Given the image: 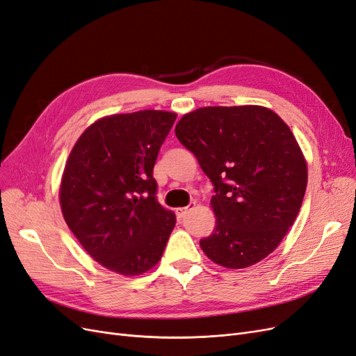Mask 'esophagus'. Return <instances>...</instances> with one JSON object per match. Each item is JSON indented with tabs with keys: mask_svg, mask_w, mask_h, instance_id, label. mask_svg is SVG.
Returning a JSON list of instances; mask_svg holds the SVG:
<instances>
[{
	"mask_svg": "<svg viewBox=\"0 0 356 356\" xmlns=\"http://www.w3.org/2000/svg\"><path fill=\"white\" fill-rule=\"evenodd\" d=\"M196 207V202L195 200H191L190 203H188V207H186V208H178L177 209V215L179 218H184L186 217V213L190 211V209H193Z\"/></svg>",
	"mask_w": 356,
	"mask_h": 356,
	"instance_id": "esophagus-1",
	"label": "esophagus"
}]
</instances>
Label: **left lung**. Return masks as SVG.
Listing matches in <instances>:
<instances>
[{
    "label": "left lung",
    "instance_id": "left-lung-1",
    "mask_svg": "<svg viewBox=\"0 0 356 356\" xmlns=\"http://www.w3.org/2000/svg\"><path fill=\"white\" fill-rule=\"evenodd\" d=\"M213 184L215 229L200 239L213 263L245 268L261 261L294 224L307 165L285 122L258 105L204 106L175 126Z\"/></svg>",
    "mask_w": 356,
    "mask_h": 356
}]
</instances>
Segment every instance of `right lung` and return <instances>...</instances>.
Masks as SVG:
<instances>
[{
    "label": "right lung",
    "mask_w": 356,
    "mask_h": 356,
    "mask_svg": "<svg viewBox=\"0 0 356 356\" xmlns=\"http://www.w3.org/2000/svg\"><path fill=\"white\" fill-rule=\"evenodd\" d=\"M175 118L156 110L104 117L83 132L63 170V218L93 260L118 275L154 267L175 227L153 177Z\"/></svg>",
    "instance_id": "1"
}]
</instances>
